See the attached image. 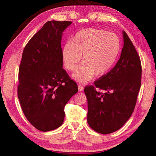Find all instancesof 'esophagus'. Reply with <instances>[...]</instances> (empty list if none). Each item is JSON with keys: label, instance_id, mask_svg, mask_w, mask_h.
Segmentation results:
<instances>
[{"label": "esophagus", "instance_id": "esophagus-1", "mask_svg": "<svg viewBox=\"0 0 156 156\" xmlns=\"http://www.w3.org/2000/svg\"><path fill=\"white\" fill-rule=\"evenodd\" d=\"M78 89H79V91L81 92V91H83V90L84 87H83V86L82 85V84H78Z\"/></svg>", "mask_w": 156, "mask_h": 156}]
</instances>
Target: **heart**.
Wrapping results in <instances>:
<instances>
[{
	"mask_svg": "<svg viewBox=\"0 0 156 156\" xmlns=\"http://www.w3.org/2000/svg\"><path fill=\"white\" fill-rule=\"evenodd\" d=\"M120 51V41L114 33L90 28L79 31L70 44H65L62 56L65 68L74 72L81 60L83 63L73 75L77 81L85 83L105 75L114 66Z\"/></svg>",
	"mask_w": 156,
	"mask_h": 156,
	"instance_id": "heart-1",
	"label": "heart"
}]
</instances>
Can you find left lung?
<instances>
[{"instance_id":"obj_1","label":"left lung","mask_w":156,"mask_h":156,"mask_svg":"<svg viewBox=\"0 0 156 156\" xmlns=\"http://www.w3.org/2000/svg\"><path fill=\"white\" fill-rule=\"evenodd\" d=\"M123 38L124 47L115 66L94 81V86H87L84 90L88 100V124L103 135L119 130L128 120L141 85L140 57L125 31Z\"/></svg>"}]
</instances>
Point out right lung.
<instances>
[{"label":"right lung","instance_id":"obj_1","mask_svg":"<svg viewBox=\"0 0 156 156\" xmlns=\"http://www.w3.org/2000/svg\"><path fill=\"white\" fill-rule=\"evenodd\" d=\"M72 21L45 23L23 50L17 95L23 113L37 129L49 131L62 124L64 107L78 92L62 68V32Z\"/></svg>","mask_w":156,"mask_h":156}]
</instances>
